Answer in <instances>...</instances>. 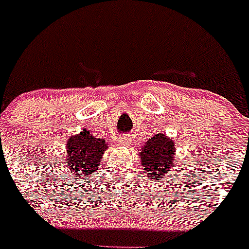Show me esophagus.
<instances>
[{
  "instance_id": "34e87169",
  "label": "esophagus",
  "mask_w": 249,
  "mask_h": 249,
  "mask_svg": "<svg viewBox=\"0 0 249 249\" xmlns=\"http://www.w3.org/2000/svg\"><path fill=\"white\" fill-rule=\"evenodd\" d=\"M119 140H120V145L125 146L128 143V142H129V138H128V135H121V137L119 138Z\"/></svg>"
}]
</instances>
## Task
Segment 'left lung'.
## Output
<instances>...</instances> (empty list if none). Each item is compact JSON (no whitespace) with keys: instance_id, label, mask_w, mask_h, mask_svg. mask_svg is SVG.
Here are the masks:
<instances>
[{"instance_id":"8db88e82","label":"left lung","mask_w":249,"mask_h":249,"mask_svg":"<svg viewBox=\"0 0 249 249\" xmlns=\"http://www.w3.org/2000/svg\"><path fill=\"white\" fill-rule=\"evenodd\" d=\"M175 142L166 135H155L148 139L142 147H140V160L143 170L147 171L148 178L162 180L165 171H170L174 165Z\"/></svg>"}]
</instances>
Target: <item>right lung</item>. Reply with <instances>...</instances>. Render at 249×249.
Listing matches in <instances>:
<instances>
[{"mask_svg": "<svg viewBox=\"0 0 249 249\" xmlns=\"http://www.w3.org/2000/svg\"><path fill=\"white\" fill-rule=\"evenodd\" d=\"M67 160L68 166L76 176L96 173L99 168L104 151L107 143L104 139H98L89 134L86 129L81 130L80 134L73 135L67 142Z\"/></svg>", "mask_w": 249, "mask_h": 249, "instance_id": "obj_1", "label": "right lung"}]
</instances>
